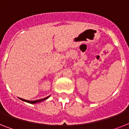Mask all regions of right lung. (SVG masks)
Listing matches in <instances>:
<instances>
[{
  "label": "right lung",
  "mask_w": 129,
  "mask_h": 129,
  "mask_svg": "<svg viewBox=\"0 0 129 129\" xmlns=\"http://www.w3.org/2000/svg\"><path fill=\"white\" fill-rule=\"evenodd\" d=\"M50 96H47V97H46V98H43V99L38 100H27L23 99V98H19V99H20L21 100H22V101H23V102H27V103L33 104H34L39 103V102H43V101H44V100H47L48 98H49Z\"/></svg>",
  "instance_id": "obj_1"
}]
</instances>
